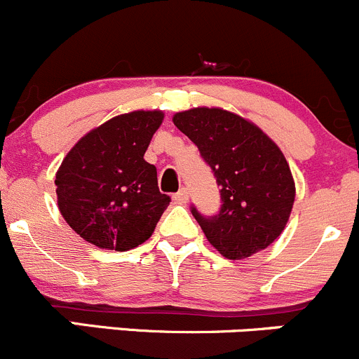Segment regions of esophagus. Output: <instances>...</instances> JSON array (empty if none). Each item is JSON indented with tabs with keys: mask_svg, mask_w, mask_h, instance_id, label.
<instances>
[{
	"mask_svg": "<svg viewBox=\"0 0 359 359\" xmlns=\"http://www.w3.org/2000/svg\"><path fill=\"white\" fill-rule=\"evenodd\" d=\"M187 199H189V192H187V189H180L179 192H175V194H173V201L180 203V205L187 203Z\"/></svg>",
	"mask_w": 359,
	"mask_h": 359,
	"instance_id": "esophagus-1",
	"label": "esophagus"
}]
</instances>
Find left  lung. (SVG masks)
I'll return each mask as SVG.
<instances>
[{
    "instance_id": "obj_1",
    "label": "left lung",
    "mask_w": 359,
    "mask_h": 359,
    "mask_svg": "<svg viewBox=\"0 0 359 359\" xmlns=\"http://www.w3.org/2000/svg\"><path fill=\"white\" fill-rule=\"evenodd\" d=\"M172 120L198 146L220 186V213L206 218L191 210L211 246L227 259L269 248L287 225L296 198L280 148L258 126L222 108H191Z\"/></svg>"
}]
</instances>
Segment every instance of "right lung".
<instances>
[{"label":"right lung","instance_id":"right-lung-1","mask_svg":"<svg viewBox=\"0 0 359 359\" xmlns=\"http://www.w3.org/2000/svg\"><path fill=\"white\" fill-rule=\"evenodd\" d=\"M163 111L113 116L63 158L56 172L58 210L67 224L100 249L129 251L148 241L170 205L156 167L144 160Z\"/></svg>","mask_w":359,"mask_h":359}]
</instances>
